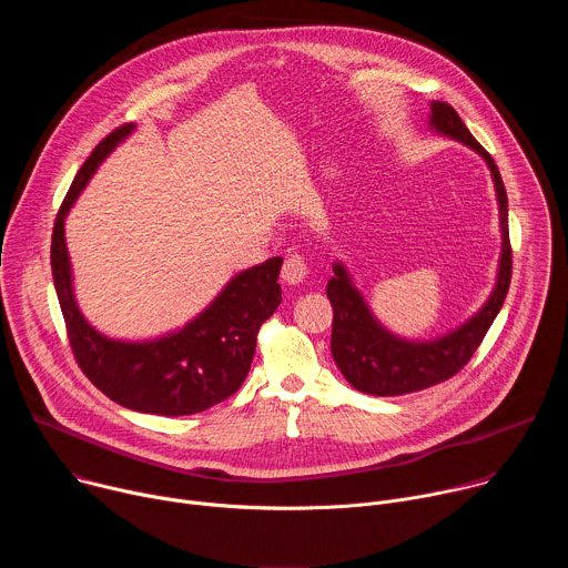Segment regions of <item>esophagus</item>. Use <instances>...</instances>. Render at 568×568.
<instances>
[{
	"label": "esophagus",
	"mask_w": 568,
	"mask_h": 568,
	"mask_svg": "<svg viewBox=\"0 0 568 568\" xmlns=\"http://www.w3.org/2000/svg\"><path fill=\"white\" fill-rule=\"evenodd\" d=\"M281 276H283V281H285L287 285H298V283H303L305 276H307V265H305V261H303L301 256H290V258H285Z\"/></svg>",
	"instance_id": "esophagus-1"
}]
</instances>
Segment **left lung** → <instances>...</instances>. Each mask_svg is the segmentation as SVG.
<instances>
[{"mask_svg":"<svg viewBox=\"0 0 568 568\" xmlns=\"http://www.w3.org/2000/svg\"><path fill=\"white\" fill-rule=\"evenodd\" d=\"M429 130L440 136L460 141L474 150L485 161V166L490 169L501 231L497 278L490 296L454 331L434 339H404L388 331L375 316L364 294L357 290L348 267L342 261L333 263L335 276L328 281L326 290L335 310L331 351L348 384L368 395L414 393L456 375L469 362L485 333L490 331L510 287L513 252L508 237V195L495 159L483 150L456 110L447 103L432 101Z\"/></svg>","mask_w":568,"mask_h":568,"instance_id":"8db88e82","label":"left lung"}]
</instances>
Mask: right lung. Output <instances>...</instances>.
<instances>
[{
	"label": "right lung",
	"instance_id": "right-lung-1",
	"mask_svg": "<svg viewBox=\"0 0 568 568\" xmlns=\"http://www.w3.org/2000/svg\"><path fill=\"white\" fill-rule=\"evenodd\" d=\"M134 130V123L116 128L73 178L51 237L53 285L75 362L97 388L132 412L191 416L226 399L245 382L256 353L258 328L281 305L283 258L274 256L237 272L178 331L152 339H114L97 331L75 301L64 220L99 166Z\"/></svg>",
	"mask_w": 568,
	"mask_h": 568
}]
</instances>
